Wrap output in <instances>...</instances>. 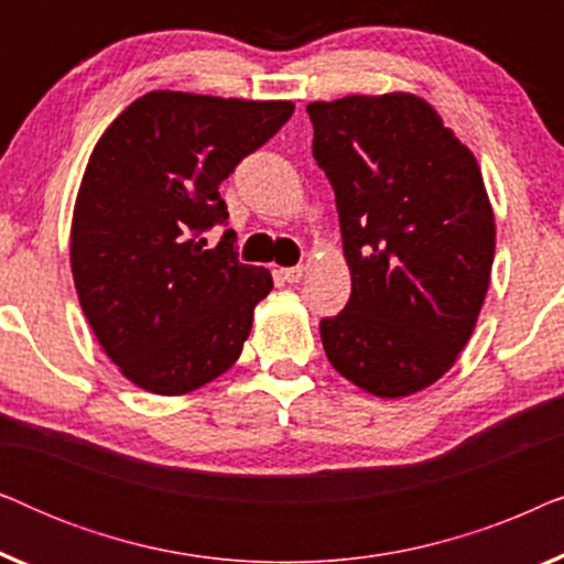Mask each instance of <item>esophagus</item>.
<instances>
[{
  "instance_id": "esophagus-1",
  "label": "esophagus",
  "mask_w": 564,
  "mask_h": 564,
  "mask_svg": "<svg viewBox=\"0 0 564 564\" xmlns=\"http://www.w3.org/2000/svg\"><path fill=\"white\" fill-rule=\"evenodd\" d=\"M303 274H305V267H288V269H280V276L284 282H300L303 280Z\"/></svg>"
}]
</instances>
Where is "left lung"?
<instances>
[{"instance_id": "8db88e82", "label": "left lung", "mask_w": 564, "mask_h": 564, "mask_svg": "<svg viewBox=\"0 0 564 564\" xmlns=\"http://www.w3.org/2000/svg\"><path fill=\"white\" fill-rule=\"evenodd\" d=\"M313 156L336 195L351 297L321 321L338 375L405 398L449 372L490 284L496 218L480 166L421 97L311 102Z\"/></svg>"}]
</instances>
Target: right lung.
I'll list each match as a JSON object with an SVG mask.
<instances>
[{"mask_svg":"<svg viewBox=\"0 0 564 564\" xmlns=\"http://www.w3.org/2000/svg\"><path fill=\"white\" fill-rule=\"evenodd\" d=\"M292 102L149 91L99 138L72 220L82 311L120 372L156 395H184L241 357L264 267L238 261L220 182L290 120Z\"/></svg>","mask_w":564,"mask_h":564,"instance_id":"add662e5","label":"right lung"}]
</instances>
